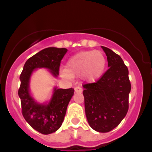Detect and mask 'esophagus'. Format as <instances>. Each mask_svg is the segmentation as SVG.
I'll use <instances>...</instances> for the list:
<instances>
[{
    "label": "esophagus",
    "instance_id": "34e87169",
    "mask_svg": "<svg viewBox=\"0 0 152 152\" xmlns=\"http://www.w3.org/2000/svg\"><path fill=\"white\" fill-rule=\"evenodd\" d=\"M75 93H81L82 92V88L80 87H76L75 88Z\"/></svg>",
    "mask_w": 152,
    "mask_h": 152
}]
</instances>
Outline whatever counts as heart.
<instances>
[{"label":"heart","mask_w":152,"mask_h":152,"mask_svg":"<svg viewBox=\"0 0 152 152\" xmlns=\"http://www.w3.org/2000/svg\"><path fill=\"white\" fill-rule=\"evenodd\" d=\"M107 60L100 51H84L77 52L70 58L65 69L60 74L63 77L71 79L80 76L88 83H94L102 77L104 73Z\"/></svg>","instance_id":"1"}]
</instances>
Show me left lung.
I'll use <instances>...</instances> for the list:
<instances>
[{
  "label": "left lung",
  "instance_id": "8db88e82",
  "mask_svg": "<svg viewBox=\"0 0 152 152\" xmlns=\"http://www.w3.org/2000/svg\"><path fill=\"white\" fill-rule=\"evenodd\" d=\"M101 48L107 57L109 69L96 83L84 84L83 94L90 126L99 132H108L128 112L131 84L122 58L107 47Z\"/></svg>",
  "mask_w": 152,
  "mask_h": 152
}]
</instances>
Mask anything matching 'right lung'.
Wrapping results in <instances>:
<instances>
[{"label": "right lung", "mask_w": 152, "mask_h": 152, "mask_svg": "<svg viewBox=\"0 0 152 152\" xmlns=\"http://www.w3.org/2000/svg\"><path fill=\"white\" fill-rule=\"evenodd\" d=\"M68 52L64 48H46L26 61L20 76V87L18 91L24 119L35 130L44 135L53 133L61 127L67 107L74 95V89H61L55 87L50 100L39 103L30 93L29 83L33 72L45 68L54 77L58 75L60 63Z\"/></svg>", "instance_id": "add662e5"}]
</instances>
